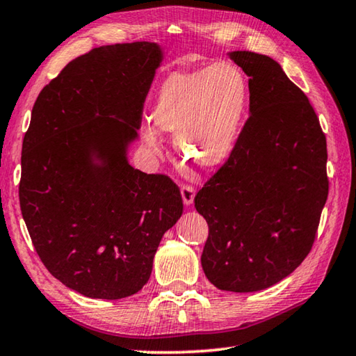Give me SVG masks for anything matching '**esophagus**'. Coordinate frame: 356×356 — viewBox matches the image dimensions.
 Segmentation results:
<instances>
[{
  "instance_id": "obj_1",
  "label": "esophagus",
  "mask_w": 356,
  "mask_h": 356,
  "mask_svg": "<svg viewBox=\"0 0 356 356\" xmlns=\"http://www.w3.org/2000/svg\"><path fill=\"white\" fill-rule=\"evenodd\" d=\"M181 197H183L184 206H191L195 198V188L192 186H183L181 187Z\"/></svg>"
}]
</instances>
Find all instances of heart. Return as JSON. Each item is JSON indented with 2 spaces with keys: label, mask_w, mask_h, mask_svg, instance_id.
<instances>
[{
  "label": "heart",
  "mask_w": 356,
  "mask_h": 356,
  "mask_svg": "<svg viewBox=\"0 0 356 356\" xmlns=\"http://www.w3.org/2000/svg\"><path fill=\"white\" fill-rule=\"evenodd\" d=\"M249 106L248 78L230 63L177 72L159 87L152 108L154 124L173 134L183 163L212 168L234 150ZM141 140L150 152L161 150V135L143 124Z\"/></svg>",
  "instance_id": "1"
}]
</instances>
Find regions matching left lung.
I'll list each match as a JSON object with an SVG mask.
<instances>
[{
  "label": "left lung",
  "mask_w": 356,
  "mask_h": 356,
  "mask_svg": "<svg viewBox=\"0 0 356 356\" xmlns=\"http://www.w3.org/2000/svg\"><path fill=\"white\" fill-rule=\"evenodd\" d=\"M229 58L249 76V120L195 207L209 224L207 280L244 293L277 284L309 255L329 193L327 144L307 97L277 61L245 50Z\"/></svg>",
  "instance_id": "8db88e82"
}]
</instances>
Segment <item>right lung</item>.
Masks as SVG:
<instances>
[{
	"label": "right lung",
	"instance_id": "1",
	"mask_svg": "<svg viewBox=\"0 0 356 356\" xmlns=\"http://www.w3.org/2000/svg\"><path fill=\"white\" fill-rule=\"evenodd\" d=\"M163 58L149 41L97 47L70 61L32 108L21 213L46 269L87 298L141 290L159 241L183 215L169 177L129 163Z\"/></svg>",
	"mask_w": 356,
	"mask_h": 356
}]
</instances>
